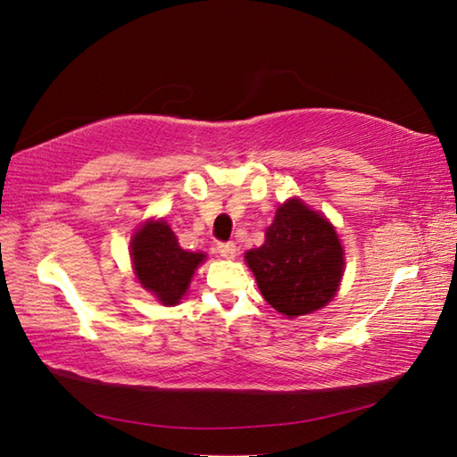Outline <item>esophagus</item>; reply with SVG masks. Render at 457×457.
<instances>
[{
  "mask_svg": "<svg viewBox=\"0 0 457 457\" xmlns=\"http://www.w3.org/2000/svg\"><path fill=\"white\" fill-rule=\"evenodd\" d=\"M215 253L223 257V260H234L237 255V247L236 244H218L215 245Z\"/></svg>",
  "mask_w": 457,
  "mask_h": 457,
  "instance_id": "34e87169",
  "label": "esophagus"
}]
</instances>
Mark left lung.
I'll return each instance as SVG.
<instances>
[{
    "label": "left lung",
    "mask_w": 457,
    "mask_h": 457,
    "mask_svg": "<svg viewBox=\"0 0 457 457\" xmlns=\"http://www.w3.org/2000/svg\"><path fill=\"white\" fill-rule=\"evenodd\" d=\"M245 262L263 300L287 318L331 302L345 263L336 228L297 197L278 207L263 245L247 252Z\"/></svg>",
    "instance_id": "1"
}]
</instances>
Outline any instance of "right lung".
I'll return each mask as SVG.
<instances>
[{
	"label": "right lung",
	"mask_w": 457,
	"mask_h": 457,
	"mask_svg": "<svg viewBox=\"0 0 457 457\" xmlns=\"http://www.w3.org/2000/svg\"><path fill=\"white\" fill-rule=\"evenodd\" d=\"M131 263L139 284L163 305H176L187 292L204 252H187L165 220H149L131 237Z\"/></svg>",
	"instance_id": "add662e5"
}]
</instances>
